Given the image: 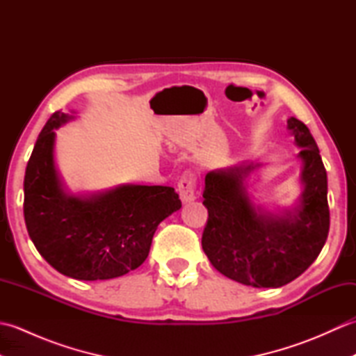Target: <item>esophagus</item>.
<instances>
[{
  "mask_svg": "<svg viewBox=\"0 0 356 356\" xmlns=\"http://www.w3.org/2000/svg\"><path fill=\"white\" fill-rule=\"evenodd\" d=\"M179 195L184 203L193 202L197 199V188H195V176L193 172H185L182 177H180L179 184Z\"/></svg>",
  "mask_w": 356,
  "mask_h": 356,
  "instance_id": "1",
  "label": "esophagus"
}]
</instances>
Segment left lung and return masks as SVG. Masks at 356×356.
<instances>
[{"label": "left lung", "mask_w": 356, "mask_h": 356, "mask_svg": "<svg viewBox=\"0 0 356 356\" xmlns=\"http://www.w3.org/2000/svg\"><path fill=\"white\" fill-rule=\"evenodd\" d=\"M287 127L305 163V191L295 214L272 217L257 213L243 186L254 165L211 171L205 177L203 205L208 220L202 248L220 274L246 286L291 283L315 261L327 240V174L320 149L301 120L291 118Z\"/></svg>", "instance_id": "obj_1"}]
</instances>
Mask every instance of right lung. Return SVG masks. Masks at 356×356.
<instances>
[{
	"label": "right lung",
	"instance_id": "obj_1",
	"mask_svg": "<svg viewBox=\"0 0 356 356\" xmlns=\"http://www.w3.org/2000/svg\"><path fill=\"white\" fill-rule=\"evenodd\" d=\"M70 118L55 111L44 125L24 176V220L35 248L63 275L110 280L147 260L159 223L180 209L171 186L127 185L90 199L67 195L53 163L55 128Z\"/></svg>",
	"mask_w": 356,
	"mask_h": 356
}]
</instances>
